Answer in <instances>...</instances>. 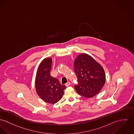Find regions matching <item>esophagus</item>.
<instances>
[{
	"label": "esophagus",
	"mask_w": 134,
	"mask_h": 134,
	"mask_svg": "<svg viewBox=\"0 0 134 134\" xmlns=\"http://www.w3.org/2000/svg\"><path fill=\"white\" fill-rule=\"evenodd\" d=\"M70 82H68L67 83H65V86H66V87H68V86H70Z\"/></svg>",
	"instance_id": "34e87169"
}]
</instances>
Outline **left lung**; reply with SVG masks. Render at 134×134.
<instances>
[{
  "label": "left lung",
  "mask_w": 134,
  "mask_h": 134,
  "mask_svg": "<svg viewBox=\"0 0 134 134\" xmlns=\"http://www.w3.org/2000/svg\"><path fill=\"white\" fill-rule=\"evenodd\" d=\"M74 70L78 82L74 88L80 95L90 98L101 90L105 82L104 71L91 56L80 54L74 62Z\"/></svg>",
  "instance_id": "1"
}]
</instances>
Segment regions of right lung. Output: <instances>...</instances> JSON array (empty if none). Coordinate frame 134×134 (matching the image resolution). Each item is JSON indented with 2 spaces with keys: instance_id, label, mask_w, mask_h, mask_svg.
Listing matches in <instances>:
<instances>
[{
  "instance_id": "1",
  "label": "right lung",
  "mask_w": 134,
  "mask_h": 134,
  "mask_svg": "<svg viewBox=\"0 0 134 134\" xmlns=\"http://www.w3.org/2000/svg\"><path fill=\"white\" fill-rule=\"evenodd\" d=\"M52 64L51 58H46L42 61L37 72L35 86L38 95L43 100L54 104L62 98L66 87L51 75Z\"/></svg>"
}]
</instances>
